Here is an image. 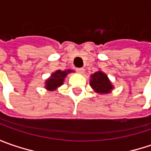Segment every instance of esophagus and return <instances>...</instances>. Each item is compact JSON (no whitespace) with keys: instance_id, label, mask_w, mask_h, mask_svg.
Here are the masks:
<instances>
[{"instance_id":"34e87169","label":"esophagus","mask_w":151,"mask_h":151,"mask_svg":"<svg viewBox=\"0 0 151 151\" xmlns=\"http://www.w3.org/2000/svg\"><path fill=\"white\" fill-rule=\"evenodd\" d=\"M77 71H78L79 73H81V74H84L85 70L83 68H78V69H77Z\"/></svg>"}]
</instances>
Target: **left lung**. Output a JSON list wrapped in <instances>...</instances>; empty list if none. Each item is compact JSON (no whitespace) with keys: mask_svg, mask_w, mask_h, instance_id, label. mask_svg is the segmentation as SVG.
I'll return each instance as SVG.
<instances>
[{"mask_svg":"<svg viewBox=\"0 0 151 151\" xmlns=\"http://www.w3.org/2000/svg\"><path fill=\"white\" fill-rule=\"evenodd\" d=\"M90 86L94 92L101 95L111 93L114 88L107 74L101 71V70L91 75Z\"/></svg>","mask_w":151,"mask_h":151,"instance_id":"8db88e82","label":"left lung"}]
</instances>
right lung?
I'll return each instance as SVG.
<instances>
[{
    "instance_id": "right-lung-1",
    "label": "right lung",
    "mask_w": 151,
    "mask_h": 151,
    "mask_svg": "<svg viewBox=\"0 0 151 151\" xmlns=\"http://www.w3.org/2000/svg\"><path fill=\"white\" fill-rule=\"evenodd\" d=\"M71 72H74V70L70 69H67L65 70H57L56 71L52 73L50 77L45 81L44 88L50 91H56L60 86L64 84L65 79L67 76V75Z\"/></svg>"
}]
</instances>
